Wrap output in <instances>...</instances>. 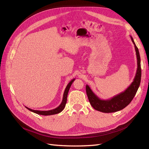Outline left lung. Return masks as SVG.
Segmentation results:
<instances>
[{
	"mask_svg": "<svg viewBox=\"0 0 149 149\" xmlns=\"http://www.w3.org/2000/svg\"><path fill=\"white\" fill-rule=\"evenodd\" d=\"M132 43L134 45L136 54L137 58V70L133 81L124 91L120 93L109 99L102 100L95 94L88 85L86 86V94L90 103L95 109L102 113H113L118 111L128 106L133 99L140 86L141 76L140 56L138 47L136 45L132 38L131 36Z\"/></svg>",
	"mask_w": 149,
	"mask_h": 149,
	"instance_id": "obj_1",
	"label": "left lung"
}]
</instances>
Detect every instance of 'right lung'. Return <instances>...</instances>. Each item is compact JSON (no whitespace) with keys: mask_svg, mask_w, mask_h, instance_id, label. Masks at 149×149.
I'll use <instances>...</instances> for the list:
<instances>
[{"mask_svg":"<svg viewBox=\"0 0 149 149\" xmlns=\"http://www.w3.org/2000/svg\"><path fill=\"white\" fill-rule=\"evenodd\" d=\"M75 79H72L70 83L68 84L67 86H66L65 91H64V93H63V100H62V102L61 103V104L58 106L55 109H53L51 110H49V111H39V110H34L32 109H30L29 107H26L27 109H29L31 111H32L33 113H35L38 115H55V114H58L60 112H61L64 109L65 105H66V100H67V96H68V91L70 90V88L71 85L72 84L73 82L74 81Z\"/></svg>","mask_w":149,"mask_h":149,"instance_id":"add662e5","label":"right lung"}]
</instances>
